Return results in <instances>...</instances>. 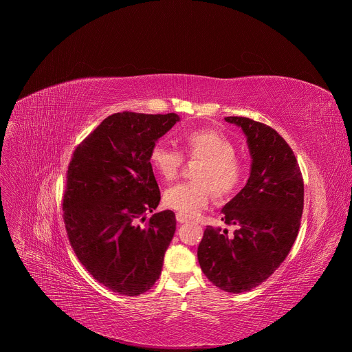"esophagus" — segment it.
Wrapping results in <instances>:
<instances>
[{
    "mask_svg": "<svg viewBox=\"0 0 352 352\" xmlns=\"http://www.w3.org/2000/svg\"><path fill=\"white\" fill-rule=\"evenodd\" d=\"M177 221L178 223H186V221H189V219L186 216L181 214V213H177Z\"/></svg>",
    "mask_w": 352,
    "mask_h": 352,
    "instance_id": "esophagus-1",
    "label": "esophagus"
}]
</instances>
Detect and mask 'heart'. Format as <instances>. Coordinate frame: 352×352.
<instances>
[{
  "mask_svg": "<svg viewBox=\"0 0 352 352\" xmlns=\"http://www.w3.org/2000/svg\"><path fill=\"white\" fill-rule=\"evenodd\" d=\"M184 156L202 160L193 174L195 182H184L168 188L163 202L178 213L193 217L202 212L213 199H230L242 188L246 177L245 164L235 156V144L224 133L212 128L190 129L182 133ZM184 156L178 150L155 144L148 152V164L164 181H173L181 173Z\"/></svg>",
  "mask_w": 352,
  "mask_h": 352,
  "instance_id": "b5f03b06",
  "label": "heart"
}]
</instances>
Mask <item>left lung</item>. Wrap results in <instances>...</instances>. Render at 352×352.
Masks as SVG:
<instances>
[{"label":"left lung","mask_w":352,"mask_h":352,"mask_svg":"<svg viewBox=\"0 0 352 352\" xmlns=\"http://www.w3.org/2000/svg\"><path fill=\"white\" fill-rule=\"evenodd\" d=\"M242 128L252 156L243 189L223 209L228 231L206 227L197 248L205 276L220 289L239 294L267 280L295 242L304 210V179L289 144L272 126L226 117Z\"/></svg>","instance_id":"left-lung-1"}]
</instances>
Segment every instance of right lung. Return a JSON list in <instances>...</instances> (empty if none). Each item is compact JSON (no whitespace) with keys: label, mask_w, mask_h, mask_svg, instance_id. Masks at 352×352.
Listing matches in <instances>:
<instances>
[{"label":"right lung","mask_w":352,"mask_h":352,"mask_svg":"<svg viewBox=\"0 0 352 352\" xmlns=\"http://www.w3.org/2000/svg\"><path fill=\"white\" fill-rule=\"evenodd\" d=\"M178 120L116 113L74 150L63 197L67 235L83 267L114 292L139 295L162 274L177 221L171 210L144 217L160 202L148 152Z\"/></svg>","instance_id":"1"}]
</instances>
